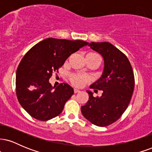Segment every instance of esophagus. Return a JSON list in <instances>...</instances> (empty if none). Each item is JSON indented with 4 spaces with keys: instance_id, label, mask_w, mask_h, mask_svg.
I'll return each instance as SVG.
<instances>
[{
    "instance_id": "esophagus-1",
    "label": "esophagus",
    "mask_w": 152,
    "mask_h": 152,
    "mask_svg": "<svg viewBox=\"0 0 152 152\" xmlns=\"http://www.w3.org/2000/svg\"><path fill=\"white\" fill-rule=\"evenodd\" d=\"M74 91L75 94H76V93H78V92H80V90L77 89V88H74Z\"/></svg>"
}]
</instances>
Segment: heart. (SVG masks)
<instances>
[{"mask_svg": "<svg viewBox=\"0 0 152 152\" xmlns=\"http://www.w3.org/2000/svg\"><path fill=\"white\" fill-rule=\"evenodd\" d=\"M86 58L88 59H96L98 61L99 64H100L101 62V57L99 54L94 53V52H90L87 53ZM69 80L71 83L74 86L80 87L83 86L85 83L89 81V78L88 76L82 74H71L69 75Z\"/></svg>", "mask_w": 152, "mask_h": 152, "instance_id": "heart-1", "label": "heart"}]
</instances>
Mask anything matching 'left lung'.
<instances>
[{
    "mask_svg": "<svg viewBox=\"0 0 152 152\" xmlns=\"http://www.w3.org/2000/svg\"><path fill=\"white\" fill-rule=\"evenodd\" d=\"M88 46L104 58L102 77L90 86L103 94L94 97L88 91L89 99L81 106V113L93 124L106 126L117 121L129 104L134 88L133 69L126 56L111 43L91 42Z\"/></svg>",
    "mask_w": 152,
    "mask_h": 152,
    "instance_id": "8db88e82",
    "label": "left lung"
}]
</instances>
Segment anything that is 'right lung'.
I'll use <instances>...</instances> for the list:
<instances>
[{
	"instance_id": "add662e5",
	"label": "right lung",
	"mask_w": 152,
	"mask_h": 152,
	"mask_svg": "<svg viewBox=\"0 0 152 152\" xmlns=\"http://www.w3.org/2000/svg\"><path fill=\"white\" fill-rule=\"evenodd\" d=\"M88 43L49 38L38 43L25 54L16 71L15 90L20 104L30 116L47 121L62 112L74 89L66 83L55 90L48 80L65 61Z\"/></svg>"
}]
</instances>
